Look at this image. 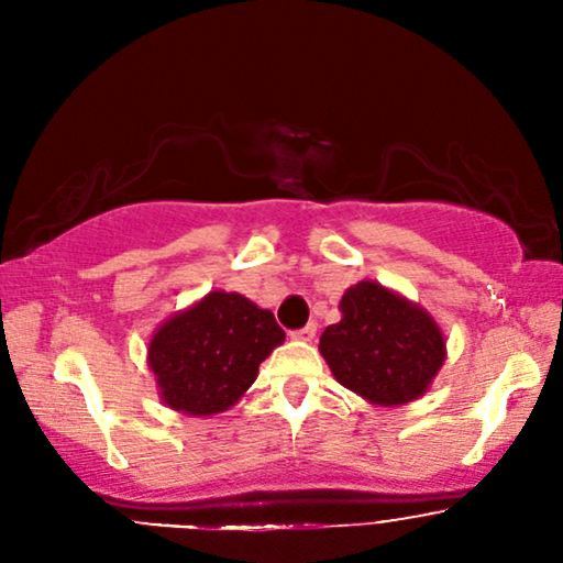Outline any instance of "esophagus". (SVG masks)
Here are the masks:
<instances>
[{
    "instance_id": "34e87169",
    "label": "esophagus",
    "mask_w": 563,
    "mask_h": 563,
    "mask_svg": "<svg viewBox=\"0 0 563 563\" xmlns=\"http://www.w3.org/2000/svg\"><path fill=\"white\" fill-rule=\"evenodd\" d=\"M314 330H318V325H314V322H307L305 328H299V330H291V338H295V341H312L314 338Z\"/></svg>"
}]
</instances>
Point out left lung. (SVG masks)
I'll use <instances>...</instances> for the list:
<instances>
[{
  "instance_id": "8db88e82",
  "label": "left lung",
  "mask_w": 563,
  "mask_h": 563,
  "mask_svg": "<svg viewBox=\"0 0 563 563\" xmlns=\"http://www.w3.org/2000/svg\"><path fill=\"white\" fill-rule=\"evenodd\" d=\"M343 318L320 335V353L345 389L391 407L422 397L445 361L438 322L376 282H358L341 299Z\"/></svg>"
}]
</instances>
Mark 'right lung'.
Masks as SVG:
<instances>
[{"label": "right lung", "instance_id": "add662e5", "mask_svg": "<svg viewBox=\"0 0 563 563\" xmlns=\"http://www.w3.org/2000/svg\"><path fill=\"white\" fill-rule=\"evenodd\" d=\"M279 343L284 330L272 312L235 291H210L153 333L148 366L172 410L207 418L245 395Z\"/></svg>", "mask_w": 563, "mask_h": 563}]
</instances>
